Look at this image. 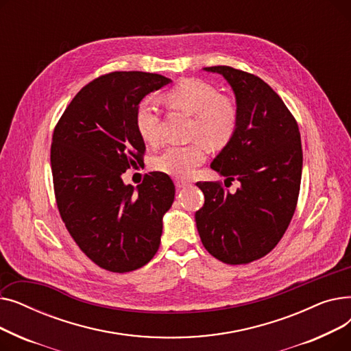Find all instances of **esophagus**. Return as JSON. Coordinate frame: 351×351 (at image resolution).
<instances>
[{
  "instance_id": "esophagus-1",
  "label": "esophagus",
  "mask_w": 351,
  "mask_h": 351,
  "mask_svg": "<svg viewBox=\"0 0 351 351\" xmlns=\"http://www.w3.org/2000/svg\"><path fill=\"white\" fill-rule=\"evenodd\" d=\"M175 185H176V188H178V189H183V188L189 186L191 183H189V182H186V180H179V179H178V180L175 182Z\"/></svg>"
}]
</instances>
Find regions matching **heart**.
Segmentation results:
<instances>
[{"instance_id":"1","label":"heart","mask_w":351,"mask_h":351,"mask_svg":"<svg viewBox=\"0 0 351 351\" xmlns=\"http://www.w3.org/2000/svg\"><path fill=\"white\" fill-rule=\"evenodd\" d=\"M166 106L193 117L191 135L200 138L210 147L225 146L237 128L236 104L220 97L219 90L200 80H183L162 97ZM135 126L142 141L156 145L160 141V115L158 108L143 101L135 110ZM206 158L200 142L191 145H172L154 159V168L175 178H188Z\"/></svg>"}]
</instances>
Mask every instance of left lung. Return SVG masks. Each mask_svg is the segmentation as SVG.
I'll use <instances>...</instances> for the list:
<instances>
[{
    "mask_svg": "<svg viewBox=\"0 0 351 351\" xmlns=\"http://www.w3.org/2000/svg\"><path fill=\"white\" fill-rule=\"evenodd\" d=\"M230 85L237 108L233 138L210 168L239 180L234 193L197 182L205 205L195 215L205 249L220 262L245 265L280 242L296 209L303 168L300 132L282 98L259 77L232 66H208Z\"/></svg>",
    "mask_w": 351,
    "mask_h": 351,
    "instance_id": "obj_1",
    "label": "left lung"
}]
</instances>
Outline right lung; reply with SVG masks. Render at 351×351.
I'll return each mask as SVG.
<instances>
[{
  "instance_id": "right-lung-1",
  "label": "right lung",
  "mask_w": 351,
  "mask_h": 351,
  "mask_svg": "<svg viewBox=\"0 0 351 351\" xmlns=\"http://www.w3.org/2000/svg\"><path fill=\"white\" fill-rule=\"evenodd\" d=\"M171 82L151 72L106 73L78 92L53 129L51 169L60 215L80 249L105 270H136L159 249L173 182L151 172L134 188L122 173L145 154L135 126L138 105Z\"/></svg>"
}]
</instances>
